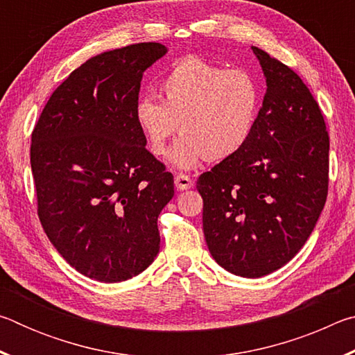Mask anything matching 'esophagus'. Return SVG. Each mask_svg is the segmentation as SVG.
<instances>
[{
	"instance_id": "34e87169",
	"label": "esophagus",
	"mask_w": 355,
	"mask_h": 355,
	"mask_svg": "<svg viewBox=\"0 0 355 355\" xmlns=\"http://www.w3.org/2000/svg\"><path fill=\"white\" fill-rule=\"evenodd\" d=\"M175 186L178 191H186V189H191L192 186H194V182H192L188 175H184V173H177Z\"/></svg>"
}]
</instances>
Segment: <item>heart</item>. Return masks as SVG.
I'll return each mask as SVG.
<instances>
[{"mask_svg": "<svg viewBox=\"0 0 355 355\" xmlns=\"http://www.w3.org/2000/svg\"><path fill=\"white\" fill-rule=\"evenodd\" d=\"M163 100L141 95L135 105L136 127L150 152L163 156L173 135L183 136L169 153L178 171H194L205 161L238 155L254 136L263 105V86L248 70H228L188 56L161 80Z\"/></svg>", "mask_w": 355, "mask_h": 355, "instance_id": "b5f03b06", "label": "heart"}]
</instances>
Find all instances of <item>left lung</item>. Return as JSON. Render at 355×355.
Listing matches in <instances>:
<instances>
[{
    "instance_id": "8db88e82",
    "label": "left lung",
    "mask_w": 355,
    "mask_h": 355,
    "mask_svg": "<svg viewBox=\"0 0 355 355\" xmlns=\"http://www.w3.org/2000/svg\"><path fill=\"white\" fill-rule=\"evenodd\" d=\"M266 94L241 152L197 180L203 235L225 271L258 279L293 260L327 197L329 135L320 106L297 73L258 46Z\"/></svg>"
}]
</instances>
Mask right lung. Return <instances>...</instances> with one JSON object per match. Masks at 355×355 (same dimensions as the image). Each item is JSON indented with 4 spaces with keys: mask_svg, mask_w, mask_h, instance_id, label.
<instances>
[{
    "mask_svg": "<svg viewBox=\"0 0 355 355\" xmlns=\"http://www.w3.org/2000/svg\"><path fill=\"white\" fill-rule=\"evenodd\" d=\"M167 48L128 45L87 59L45 105L31 137L39 218L61 257L89 279L117 284L153 263L158 216L173 177L135 122L144 71Z\"/></svg>",
    "mask_w": 355,
    "mask_h": 355,
    "instance_id": "right-lung-1",
    "label": "right lung"
}]
</instances>
